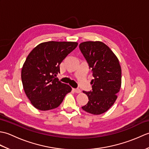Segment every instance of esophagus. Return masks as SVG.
<instances>
[{
  "mask_svg": "<svg viewBox=\"0 0 149 149\" xmlns=\"http://www.w3.org/2000/svg\"><path fill=\"white\" fill-rule=\"evenodd\" d=\"M74 91H75V93H81V90H79V89H78V88H74Z\"/></svg>",
  "mask_w": 149,
  "mask_h": 149,
  "instance_id": "34e87169",
  "label": "esophagus"
}]
</instances>
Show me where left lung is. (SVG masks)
Returning a JSON list of instances; mask_svg holds the SVG:
<instances>
[{
    "label": "left lung",
    "mask_w": 149,
    "mask_h": 149,
    "mask_svg": "<svg viewBox=\"0 0 149 149\" xmlns=\"http://www.w3.org/2000/svg\"><path fill=\"white\" fill-rule=\"evenodd\" d=\"M79 49L91 68L92 90L83 92L89 101L82 107L93 115L106 112L117 99L122 84V70L118 59L109 47L99 41L84 42Z\"/></svg>",
    "instance_id": "8db88e82"
}]
</instances>
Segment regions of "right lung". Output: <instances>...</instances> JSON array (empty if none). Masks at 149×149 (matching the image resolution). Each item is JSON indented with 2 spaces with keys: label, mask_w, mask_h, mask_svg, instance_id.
I'll return each instance as SVG.
<instances>
[{
  "label": "right lung",
  "mask_w": 149,
  "mask_h": 149,
  "mask_svg": "<svg viewBox=\"0 0 149 149\" xmlns=\"http://www.w3.org/2000/svg\"><path fill=\"white\" fill-rule=\"evenodd\" d=\"M78 45L72 42L40 43L27 56L22 68L25 93L35 108L47 111L58 107L72 88L56 77L59 65Z\"/></svg>",
  "instance_id": "add662e5"
}]
</instances>
